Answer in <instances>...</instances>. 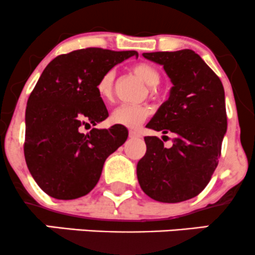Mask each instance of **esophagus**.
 <instances>
[{
	"instance_id": "1",
	"label": "esophagus",
	"mask_w": 255,
	"mask_h": 255,
	"mask_svg": "<svg viewBox=\"0 0 255 255\" xmlns=\"http://www.w3.org/2000/svg\"><path fill=\"white\" fill-rule=\"evenodd\" d=\"M141 134L136 130H129V138H140Z\"/></svg>"
}]
</instances>
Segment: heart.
I'll return each instance as SVG.
<instances>
[{
	"mask_svg": "<svg viewBox=\"0 0 255 255\" xmlns=\"http://www.w3.org/2000/svg\"><path fill=\"white\" fill-rule=\"evenodd\" d=\"M133 72L140 77L149 87H156L160 82V74L157 69L151 64L139 62L133 66ZM114 71H109L100 77L96 83V93L103 100H110L114 89ZM150 110L146 106L140 105H122L117 107L111 115V122L114 125L123 127L135 128L140 126L149 116Z\"/></svg>",
	"mask_w": 255,
	"mask_h": 255,
	"instance_id": "b5f03b06",
	"label": "heart"
}]
</instances>
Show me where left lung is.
<instances>
[{"label":"left lung","instance_id":"left-lung-1","mask_svg":"<svg viewBox=\"0 0 255 255\" xmlns=\"http://www.w3.org/2000/svg\"><path fill=\"white\" fill-rule=\"evenodd\" d=\"M143 56L163 66L173 84L146 127L173 133L175 139L171 148H165L157 136L144 138L146 152L136 165L138 182L151 199L184 202L205 188L219 163L227 129L224 87L193 50Z\"/></svg>","mask_w":255,"mask_h":255}]
</instances>
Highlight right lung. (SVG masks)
Returning <instances> with one entry per match:
<instances>
[{"label": "right lung", "mask_w": 255, "mask_h": 255, "mask_svg": "<svg viewBox=\"0 0 255 255\" xmlns=\"http://www.w3.org/2000/svg\"><path fill=\"white\" fill-rule=\"evenodd\" d=\"M136 51L89 47L53 58L28 99L24 156L37 186L50 197L71 200L99 182L105 160L127 140L123 126L90 128L109 117L96 83Z\"/></svg>", "instance_id": "1"}]
</instances>
